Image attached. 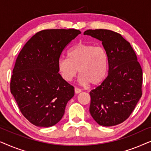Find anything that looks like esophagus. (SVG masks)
Segmentation results:
<instances>
[{
    "instance_id": "34e87169",
    "label": "esophagus",
    "mask_w": 151,
    "mask_h": 151,
    "mask_svg": "<svg viewBox=\"0 0 151 151\" xmlns=\"http://www.w3.org/2000/svg\"><path fill=\"white\" fill-rule=\"evenodd\" d=\"M74 90H75V93H76V94L80 93L82 91L81 89H80V88H77V87H75V88H74Z\"/></svg>"
}]
</instances>
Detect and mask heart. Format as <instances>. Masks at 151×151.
Here are the masks:
<instances>
[{
    "mask_svg": "<svg viewBox=\"0 0 151 151\" xmlns=\"http://www.w3.org/2000/svg\"><path fill=\"white\" fill-rule=\"evenodd\" d=\"M109 57L102 47L86 42H79L68 51L67 57L60 58L58 69L62 78L71 81L80 73L79 81L82 84H100L109 71Z\"/></svg>",
    "mask_w": 151,
    "mask_h": 151,
    "instance_id": "b5f03b06",
    "label": "heart"
}]
</instances>
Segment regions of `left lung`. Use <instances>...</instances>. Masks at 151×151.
Masks as SVG:
<instances>
[{
  "instance_id": "left-lung-1",
  "label": "left lung",
  "mask_w": 151,
  "mask_h": 151,
  "mask_svg": "<svg viewBox=\"0 0 151 151\" xmlns=\"http://www.w3.org/2000/svg\"><path fill=\"white\" fill-rule=\"evenodd\" d=\"M102 42L109 57V74L90 92L89 112L99 125L112 127L130 116L142 97V70L130 43L107 29L84 32Z\"/></svg>"
}]
</instances>
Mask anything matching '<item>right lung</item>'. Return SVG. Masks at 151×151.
Wrapping results in <instances>:
<instances>
[{"instance_id": "right-lung-1", "label": "right lung", "mask_w": 151, "mask_h": 151, "mask_svg": "<svg viewBox=\"0 0 151 151\" xmlns=\"http://www.w3.org/2000/svg\"><path fill=\"white\" fill-rule=\"evenodd\" d=\"M80 31L46 29L33 36L16 59L10 90L27 119L40 127L56 124L63 117L73 86L60 75L58 61Z\"/></svg>"}]
</instances>
